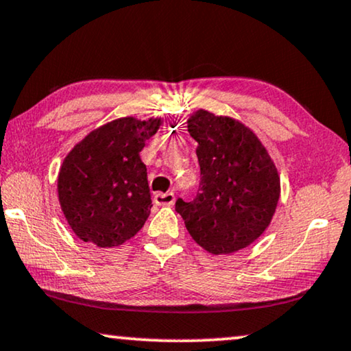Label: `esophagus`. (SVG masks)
Returning a JSON list of instances; mask_svg holds the SVG:
<instances>
[{"label": "esophagus", "instance_id": "esophagus-1", "mask_svg": "<svg viewBox=\"0 0 351 351\" xmlns=\"http://www.w3.org/2000/svg\"><path fill=\"white\" fill-rule=\"evenodd\" d=\"M154 202L157 205H173L175 194L173 192H157L154 195Z\"/></svg>", "mask_w": 351, "mask_h": 351}]
</instances>
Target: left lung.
<instances>
[{"instance_id": "1", "label": "left lung", "mask_w": 351, "mask_h": 351, "mask_svg": "<svg viewBox=\"0 0 351 351\" xmlns=\"http://www.w3.org/2000/svg\"><path fill=\"white\" fill-rule=\"evenodd\" d=\"M187 130L199 143L200 184L195 199L175 208L202 248L230 254L258 239L272 221L280 178L259 138L241 122L197 111Z\"/></svg>"}]
</instances>
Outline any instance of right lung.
<instances>
[{"instance_id": "add662e5", "label": "right lung", "mask_w": 351, "mask_h": 351, "mask_svg": "<svg viewBox=\"0 0 351 351\" xmlns=\"http://www.w3.org/2000/svg\"><path fill=\"white\" fill-rule=\"evenodd\" d=\"M160 124V119H116L88 133L65 157L58 200L82 241L111 248L145 226L152 202L140 152Z\"/></svg>"}]
</instances>
